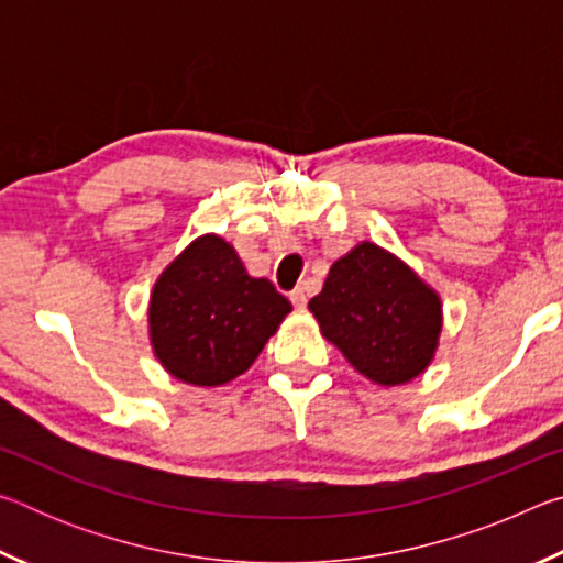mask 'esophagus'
I'll return each mask as SVG.
<instances>
[{
    "instance_id": "esophagus-1",
    "label": "esophagus",
    "mask_w": 563,
    "mask_h": 563,
    "mask_svg": "<svg viewBox=\"0 0 563 563\" xmlns=\"http://www.w3.org/2000/svg\"><path fill=\"white\" fill-rule=\"evenodd\" d=\"M290 302H292L298 310H302L305 305H308V290H305V288H295V290L290 292Z\"/></svg>"
}]
</instances>
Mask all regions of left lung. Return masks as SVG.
<instances>
[{
  "label": "left lung",
  "instance_id": "8db88e82",
  "mask_svg": "<svg viewBox=\"0 0 563 563\" xmlns=\"http://www.w3.org/2000/svg\"><path fill=\"white\" fill-rule=\"evenodd\" d=\"M322 338L379 387L412 383L440 347L442 298L387 247L362 241L332 263L310 300Z\"/></svg>",
  "mask_w": 563,
  "mask_h": 563
}]
</instances>
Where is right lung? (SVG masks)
Masks as SVG:
<instances>
[{
    "label": "right lung",
    "instance_id": "right-lung-1",
    "mask_svg": "<svg viewBox=\"0 0 563 563\" xmlns=\"http://www.w3.org/2000/svg\"><path fill=\"white\" fill-rule=\"evenodd\" d=\"M290 310L271 280L247 275L231 243L203 233L151 288L148 342L170 377L221 387L253 365Z\"/></svg>",
    "mask_w": 563,
    "mask_h": 563
}]
</instances>
